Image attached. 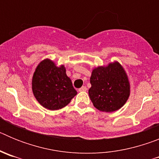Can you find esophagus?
Returning a JSON list of instances; mask_svg holds the SVG:
<instances>
[{"instance_id": "34e87169", "label": "esophagus", "mask_w": 159, "mask_h": 159, "mask_svg": "<svg viewBox=\"0 0 159 159\" xmlns=\"http://www.w3.org/2000/svg\"><path fill=\"white\" fill-rule=\"evenodd\" d=\"M87 91V88L85 86H83L82 88H80L79 89V92H86Z\"/></svg>"}]
</instances>
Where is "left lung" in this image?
I'll list each match as a JSON object with an SVG mask.
<instances>
[{
    "label": "left lung",
    "mask_w": 159,
    "mask_h": 159,
    "mask_svg": "<svg viewBox=\"0 0 159 159\" xmlns=\"http://www.w3.org/2000/svg\"><path fill=\"white\" fill-rule=\"evenodd\" d=\"M88 91L94 107L100 111L119 110L130 96V83L123 66L117 61L92 70Z\"/></svg>",
    "instance_id": "8db88e82"
}]
</instances>
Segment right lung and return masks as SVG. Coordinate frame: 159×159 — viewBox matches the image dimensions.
Wrapping results in <instances>:
<instances>
[{
	"instance_id": "add662e5",
	"label": "right lung",
	"mask_w": 159,
	"mask_h": 159,
	"mask_svg": "<svg viewBox=\"0 0 159 159\" xmlns=\"http://www.w3.org/2000/svg\"><path fill=\"white\" fill-rule=\"evenodd\" d=\"M32 89L39 103L51 111L67 106L77 94L64 65L57 66L49 59L42 60L36 67Z\"/></svg>"
}]
</instances>
